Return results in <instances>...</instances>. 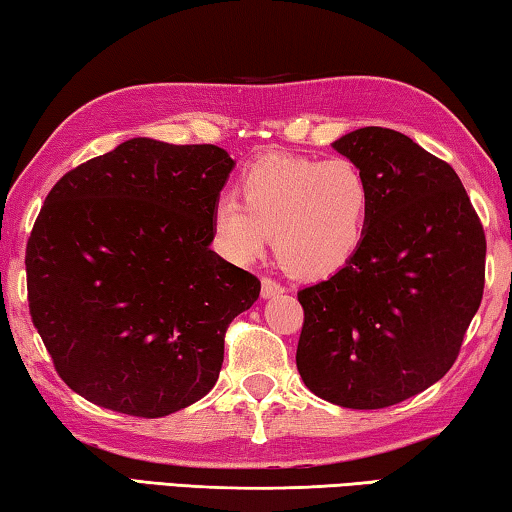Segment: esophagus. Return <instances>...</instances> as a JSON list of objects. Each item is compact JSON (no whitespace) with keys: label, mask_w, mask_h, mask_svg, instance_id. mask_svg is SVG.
Segmentation results:
<instances>
[{"label":"esophagus","mask_w":512,"mask_h":512,"mask_svg":"<svg viewBox=\"0 0 512 512\" xmlns=\"http://www.w3.org/2000/svg\"><path fill=\"white\" fill-rule=\"evenodd\" d=\"M261 286H263V288H261V295H263V299H270V297H274V295H281V292H286V288H283L279 281L270 279V276H265Z\"/></svg>","instance_id":"obj_1"}]
</instances>
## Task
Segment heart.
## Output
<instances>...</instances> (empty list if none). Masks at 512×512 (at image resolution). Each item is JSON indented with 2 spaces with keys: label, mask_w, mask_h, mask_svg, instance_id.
Listing matches in <instances>:
<instances>
[{
  "label": "heart",
  "mask_w": 512,
  "mask_h": 512,
  "mask_svg": "<svg viewBox=\"0 0 512 512\" xmlns=\"http://www.w3.org/2000/svg\"><path fill=\"white\" fill-rule=\"evenodd\" d=\"M240 197L213 206L217 245L236 263H254L274 236L276 254L301 276H329L363 247L372 183L349 158L267 156L240 177Z\"/></svg>",
  "instance_id": "1"
}]
</instances>
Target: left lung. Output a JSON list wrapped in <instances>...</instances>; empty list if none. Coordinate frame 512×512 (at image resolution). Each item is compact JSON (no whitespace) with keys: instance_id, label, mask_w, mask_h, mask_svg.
Masks as SVG:
<instances>
[{"instance_id":"obj_1","label":"left lung","mask_w":512,"mask_h":512,"mask_svg":"<svg viewBox=\"0 0 512 512\" xmlns=\"http://www.w3.org/2000/svg\"><path fill=\"white\" fill-rule=\"evenodd\" d=\"M333 149L370 179L372 217L358 254L297 292V370L335 406H395L454 365L483 297V226L451 165L404 133L363 127Z\"/></svg>"}]
</instances>
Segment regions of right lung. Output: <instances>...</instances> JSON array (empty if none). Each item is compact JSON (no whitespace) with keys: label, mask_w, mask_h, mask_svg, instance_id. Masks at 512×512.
<instances>
[{"label":"right lung","mask_w":512,"mask_h":512,"mask_svg":"<svg viewBox=\"0 0 512 512\" xmlns=\"http://www.w3.org/2000/svg\"><path fill=\"white\" fill-rule=\"evenodd\" d=\"M233 167L215 145L131 138L47 195L27 245L31 320L83 399L165 417L213 390L226 326L261 292L211 249Z\"/></svg>","instance_id":"add662e5"}]
</instances>
